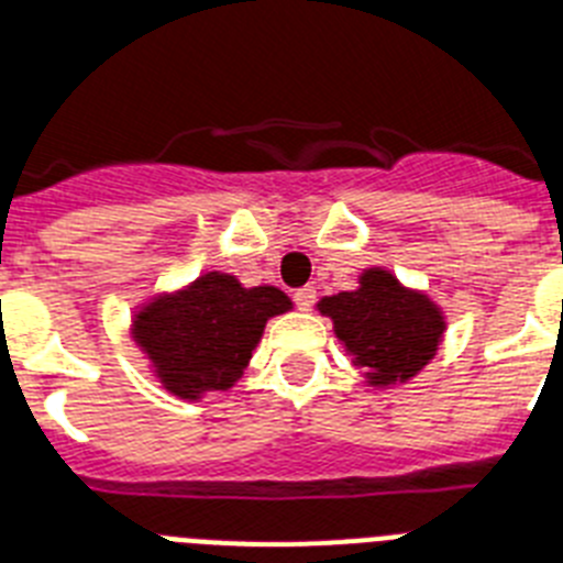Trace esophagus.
Listing matches in <instances>:
<instances>
[{
    "label": "esophagus",
    "instance_id": "1",
    "mask_svg": "<svg viewBox=\"0 0 563 563\" xmlns=\"http://www.w3.org/2000/svg\"><path fill=\"white\" fill-rule=\"evenodd\" d=\"M314 300H318V291H314V286H303V289L295 291V303L300 311H309L311 306H314Z\"/></svg>",
    "mask_w": 563,
    "mask_h": 563
}]
</instances>
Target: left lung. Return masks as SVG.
<instances>
[{"label":"left lung","instance_id":"obj_1","mask_svg":"<svg viewBox=\"0 0 563 563\" xmlns=\"http://www.w3.org/2000/svg\"><path fill=\"white\" fill-rule=\"evenodd\" d=\"M318 311L332 320L334 338L372 389L409 384L438 354L446 332L441 306L384 266L363 268L357 289L320 297Z\"/></svg>","mask_w":563,"mask_h":563}]
</instances>
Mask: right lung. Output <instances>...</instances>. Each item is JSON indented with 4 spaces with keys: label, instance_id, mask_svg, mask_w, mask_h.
<instances>
[{
    "label": "right lung",
    "instance_id": "right-lung-1",
    "mask_svg": "<svg viewBox=\"0 0 563 563\" xmlns=\"http://www.w3.org/2000/svg\"><path fill=\"white\" fill-rule=\"evenodd\" d=\"M291 311L277 286H243L229 272H206L174 291H157L131 314V338L168 395L202 400L243 377L263 329Z\"/></svg>",
    "mask_w": 563,
    "mask_h": 563
}]
</instances>
